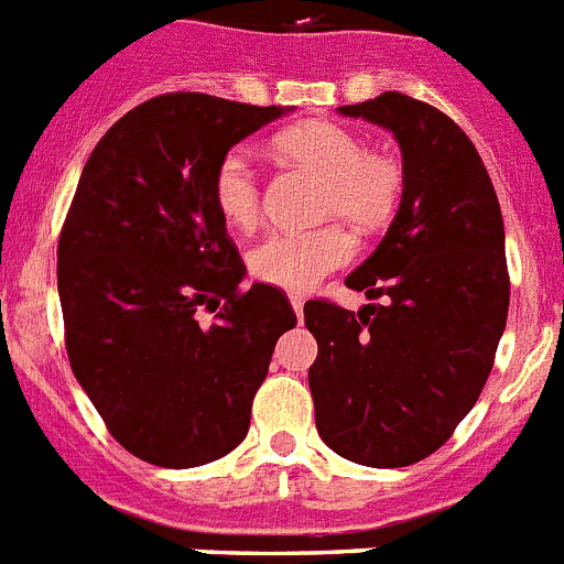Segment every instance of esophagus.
I'll return each mask as SVG.
<instances>
[{
  "label": "esophagus",
  "instance_id": "34e87169",
  "mask_svg": "<svg viewBox=\"0 0 564 564\" xmlns=\"http://www.w3.org/2000/svg\"><path fill=\"white\" fill-rule=\"evenodd\" d=\"M291 305H293V313H296V318L302 322V316H305V299L291 296Z\"/></svg>",
  "mask_w": 564,
  "mask_h": 564
}]
</instances>
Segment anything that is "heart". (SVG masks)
I'll list each match as a JSON object with an SVG mask.
<instances>
[{
	"instance_id": "b5f03b06",
	"label": "heart",
	"mask_w": 564,
	"mask_h": 564,
	"mask_svg": "<svg viewBox=\"0 0 564 564\" xmlns=\"http://www.w3.org/2000/svg\"><path fill=\"white\" fill-rule=\"evenodd\" d=\"M276 149L296 166L325 177L318 212L341 217L358 231L392 220L403 194V169L392 154L372 152L352 129L307 121L276 138ZM212 203L237 231H251L262 217V186L246 149H228L212 172ZM352 237L336 223L299 231H273L248 251L257 282L282 291H307L352 259Z\"/></svg>"
}]
</instances>
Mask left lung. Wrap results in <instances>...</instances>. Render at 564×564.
Masks as SVG:
<instances>
[{"label": "left lung", "mask_w": 564, "mask_h": 564, "mask_svg": "<svg viewBox=\"0 0 564 564\" xmlns=\"http://www.w3.org/2000/svg\"><path fill=\"white\" fill-rule=\"evenodd\" d=\"M338 112L395 134L403 194L381 246L347 276L383 305H305L316 430L352 463L412 466L449 441L495 367L511 288L500 203L475 143L432 104L381 93Z\"/></svg>", "instance_id": "obj_1"}]
</instances>
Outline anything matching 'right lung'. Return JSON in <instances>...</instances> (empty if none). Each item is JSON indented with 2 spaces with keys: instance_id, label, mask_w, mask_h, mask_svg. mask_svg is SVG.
<instances>
[{
  "instance_id": "add662e5",
  "label": "right lung",
  "mask_w": 564,
  "mask_h": 564,
  "mask_svg": "<svg viewBox=\"0 0 564 564\" xmlns=\"http://www.w3.org/2000/svg\"><path fill=\"white\" fill-rule=\"evenodd\" d=\"M282 112L206 93L149 98L98 141L69 203L58 237L69 367L109 435L152 466L228 455L276 338L296 327L279 288H239L246 262L212 203L217 161Z\"/></svg>"
}]
</instances>
